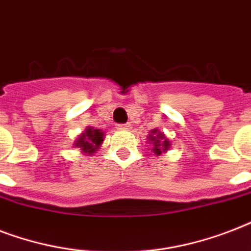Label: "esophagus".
Instances as JSON below:
<instances>
[{"instance_id": "esophagus-1", "label": "esophagus", "mask_w": 251, "mask_h": 251, "mask_svg": "<svg viewBox=\"0 0 251 251\" xmlns=\"http://www.w3.org/2000/svg\"><path fill=\"white\" fill-rule=\"evenodd\" d=\"M117 129L118 130H130L131 129V125H130V124H118Z\"/></svg>"}]
</instances>
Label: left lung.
I'll list each match as a JSON object with an SVG mask.
<instances>
[{
  "label": "left lung",
  "mask_w": 251,
  "mask_h": 251,
  "mask_svg": "<svg viewBox=\"0 0 251 251\" xmlns=\"http://www.w3.org/2000/svg\"><path fill=\"white\" fill-rule=\"evenodd\" d=\"M150 143H152V151L156 153L157 156H160L161 152H165L171 146V142L168 141L165 135L160 133L157 129L151 130V134L149 135Z\"/></svg>",
  "instance_id": "1"
}]
</instances>
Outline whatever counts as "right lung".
<instances>
[{
    "label": "right lung",
    "instance_id": "right-lung-1",
    "mask_svg": "<svg viewBox=\"0 0 251 251\" xmlns=\"http://www.w3.org/2000/svg\"><path fill=\"white\" fill-rule=\"evenodd\" d=\"M102 139H104V133L101 130L94 129V127L88 126L84 130V133H82L76 138L75 147L80 149V151L87 155H92L95 153V151H98L99 146L102 143Z\"/></svg>",
    "mask_w": 251,
    "mask_h": 251
}]
</instances>
